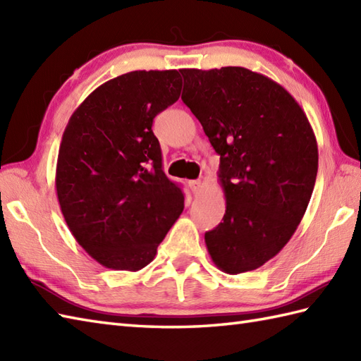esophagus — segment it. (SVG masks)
<instances>
[{
  "mask_svg": "<svg viewBox=\"0 0 361 361\" xmlns=\"http://www.w3.org/2000/svg\"><path fill=\"white\" fill-rule=\"evenodd\" d=\"M189 188H190V190H192V192L197 195V194L202 190V181H200V180L189 181Z\"/></svg>",
  "mask_w": 361,
  "mask_h": 361,
  "instance_id": "esophagus-1",
  "label": "esophagus"
}]
</instances>
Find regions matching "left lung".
<instances>
[{"label": "left lung", "mask_w": 361, "mask_h": 361, "mask_svg": "<svg viewBox=\"0 0 361 361\" xmlns=\"http://www.w3.org/2000/svg\"><path fill=\"white\" fill-rule=\"evenodd\" d=\"M181 99L220 155L224 221L204 234L221 271L256 270L286 247L307 209L317 137L286 88L242 66L180 70Z\"/></svg>", "instance_id": "8db88e82"}]
</instances>
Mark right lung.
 <instances>
[{
    "mask_svg": "<svg viewBox=\"0 0 361 361\" xmlns=\"http://www.w3.org/2000/svg\"><path fill=\"white\" fill-rule=\"evenodd\" d=\"M180 93L176 70L122 74L96 88L63 132L56 171L60 209L80 247L111 270L149 265L185 208L152 132L157 114Z\"/></svg>",
    "mask_w": 361,
    "mask_h": 361,
    "instance_id": "1",
    "label": "right lung"
}]
</instances>
